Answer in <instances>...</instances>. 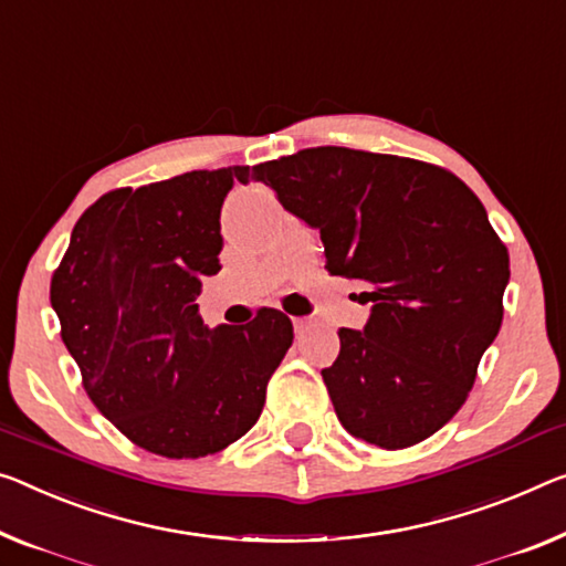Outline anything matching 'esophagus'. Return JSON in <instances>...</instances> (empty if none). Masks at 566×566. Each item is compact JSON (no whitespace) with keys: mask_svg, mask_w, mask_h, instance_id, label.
Wrapping results in <instances>:
<instances>
[{"mask_svg":"<svg viewBox=\"0 0 566 566\" xmlns=\"http://www.w3.org/2000/svg\"><path fill=\"white\" fill-rule=\"evenodd\" d=\"M311 324H313L311 318H293V328H295V334H303V332H308Z\"/></svg>","mask_w":566,"mask_h":566,"instance_id":"obj_1","label":"esophagus"}]
</instances>
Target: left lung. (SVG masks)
I'll return each mask as SVG.
<instances>
[{"label": "left lung", "mask_w": 566, "mask_h": 566, "mask_svg": "<svg viewBox=\"0 0 566 566\" xmlns=\"http://www.w3.org/2000/svg\"><path fill=\"white\" fill-rule=\"evenodd\" d=\"M234 174L321 232L328 273L367 285V326L338 328L342 349L321 371L338 422L387 450L438 432L503 321L509 250L481 199L432 164L344 146Z\"/></svg>", "instance_id": "obj_1"}]
</instances>
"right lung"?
<instances>
[{"mask_svg": "<svg viewBox=\"0 0 566 566\" xmlns=\"http://www.w3.org/2000/svg\"><path fill=\"white\" fill-rule=\"evenodd\" d=\"M238 167L113 189L75 222L50 303L95 407L164 458L220 453L258 422L293 344L285 313L205 326L197 295L220 271V210Z\"/></svg>", "mask_w": 566, "mask_h": 566, "instance_id": "1", "label": "right lung"}]
</instances>
